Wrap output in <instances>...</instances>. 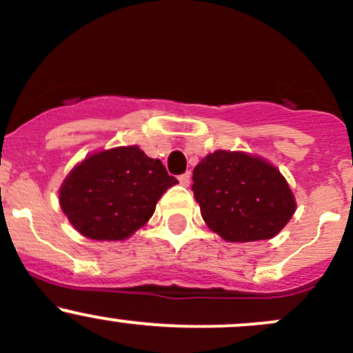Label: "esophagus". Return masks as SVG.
<instances>
[{"label": "esophagus", "mask_w": 353, "mask_h": 353, "mask_svg": "<svg viewBox=\"0 0 353 353\" xmlns=\"http://www.w3.org/2000/svg\"><path fill=\"white\" fill-rule=\"evenodd\" d=\"M190 178H192L190 172H187V173H183V175H180L178 180H180V183L183 185V187H188V185H190Z\"/></svg>", "instance_id": "obj_1"}]
</instances>
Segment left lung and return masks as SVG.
<instances>
[{
	"label": "left lung",
	"instance_id": "left-lung-1",
	"mask_svg": "<svg viewBox=\"0 0 353 353\" xmlns=\"http://www.w3.org/2000/svg\"><path fill=\"white\" fill-rule=\"evenodd\" d=\"M195 201L207 226L231 243L274 238L296 199L274 165L241 151H214L194 170Z\"/></svg>",
	"mask_w": 353,
	"mask_h": 353
}]
</instances>
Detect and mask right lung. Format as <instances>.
Returning <instances> with one entry per match:
<instances>
[{"label":"right lung","mask_w":353,"mask_h":353,"mask_svg":"<svg viewBox=\"0 0 353 353\" xmlns=\"http://www.w3.org/2000/svg\"><path fill=\"white\" fill-rule=\"evenodd\" d=\"M159 159L137 146L100 151L63 181L59 203L69 223L98 241H121L150 221L161 195L176 185Z\"/></svg>","instance_id":"1"}]
</instances>
